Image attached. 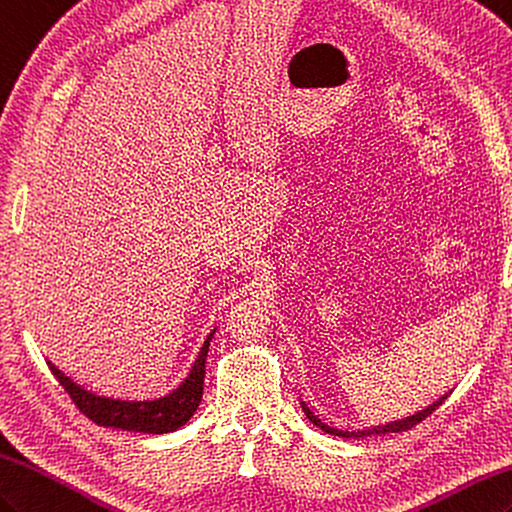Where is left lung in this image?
Here are the masks:
<instances>
[{"label": "left lung", "mask_w": 512, "mask_h": 512, "mask_svg": "<svg viewBox=\"0 0 512 512\" xmlns=\"http://www.w3.org/2000/svg\"><path fill=\"white\" fill-rule=\"evenodd\" d=\"M447 399V394L445 396H440V399L434 403V405H429V407H425V410H420L418 414H414V416H407V418H403V420H394V423H388V425H379V427H372V429H361V431H342V429H335V427H328V425H324L320 418H317L309 407H306L304 403H302V410H304V414H306V418L311 420L313 425H317L320 427L322 431H326V434H331V436H342V438H363V436H381V434H399V431H407V429H412V427H416L418 423H423V420L434 412V410H438V405H442V401Z\"/></svg>", "instance_id": "left-lung-1"}]
</instances>
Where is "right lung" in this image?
Masks as SVG:
<instances>
[{
    "label": "right lung",
    "instance_id": "obj_1",
    "mask_svg": "<svg viewBox=\"0 0 512 512\" xmlns=\"http://www.w3.org/2000/svg\"><path fill=\"white\" fill-rule=\"evenodd\" d=\"M214 331L203 342L199 357L192 366L186 381L177 390L155 401H120L109 396H96L87 392L81 385H76L70 377L48 361L52 374L59 381L65 392L70 394L74 405L89 420L102 427H116L124 431H142V434H168L181 425H186L190 416L197 412L203 396V377H206V357L210 348V339Z\"/></svg>",
    "mask_w": 512,
    "mask_h": 512
}]
</instances>
